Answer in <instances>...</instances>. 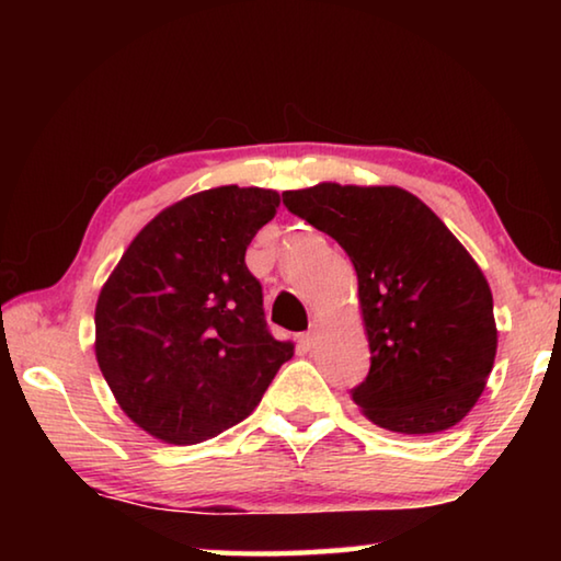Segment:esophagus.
<instances>
[{"instance_id": "obj_1", "label": "esophagus", "mask_w": 561, "mask_h": 561, "mask_svg": "<svg viewBox=\"0 0 561 561\" xmlns=\"http://www.w3.org/2000/svg\"><path fill=\"white\" fill-rule=\"evenodd\" d=\"M319 339H321V329L317 324L309 327V331H304V334L299 336L304 348H314L319 344Z\"/></svg>"}]
</instances>
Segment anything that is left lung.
I'll use <instances>...</instances> for the list:
<instances>
[{"label":"left lung","mask_w":561,"mask_h":561,"mask_svg":"<svg viewBox=\"0 0 561 561\" xmlns=\"http://www.w3.org/2000/svg\"><path fill=\"white\" fill-rule=\"evenodd\" d=\"M282 197L354 262L371 348V371L351 391L360 413L403 435L460 423L485 391L497 327L490 284L458 237L396 185L319 183Z\"/></svg>","instance_id":"obj_1"}]
</instances>
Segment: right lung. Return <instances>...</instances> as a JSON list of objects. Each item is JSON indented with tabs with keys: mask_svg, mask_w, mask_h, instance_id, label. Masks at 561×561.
<instances>
[{
	"mask_svg": "<svg viewBox=\"0 0 561 561\" xmlns=\"http://www.w3.org/2000/svg\"><path fill=\"white\" fill-rule=\"evenodd\" d=\"M277 190L222 185L158 213L96 301V360L121 411L170 445H195L260 405L291 341L267 329L244 264Z\"/></svg>",
	"mask_w": 561,
	"mask_h": 561,
	"instance_id": "add662e5",
	"label": "right lung"
}]
</instances>
